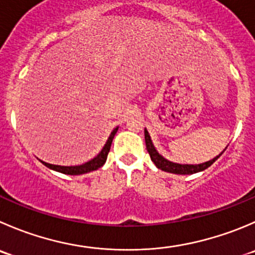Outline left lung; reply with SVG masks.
Listing matches in <instances>:
<instances>
[{
  "label": "left lung",
  "mask_w": 255,
  "mask_h": 255,
  "mask_svg": "<svg viewBox=\"0 0 255 255\" xmlns=\"http://www.w3.org/2000/svg\"><path fill=\"white\" fill-rule=\"evenodd\" d=\"M144 139H145V147H147V150H148V153H149L150 159L153 160V163H154V164L157 165L159 169L164 170V172L174 173V174H193V173L202 172V170H204V169H207L208 167H211V165L213 164V163L216 162L219 157H221L222 153H223L222 152L221 154L217 155L216 158H213V159L209 160V162L202 163V164H198V165L178 164V163L169 162V160L164 159L162 155L158 154V152L155 150V148L153 147L152 140H150V137H149V134H148L147 129H144Z\"/></svg>",
  "instance_id": "1"
}]
</instances>
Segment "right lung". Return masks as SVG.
<instances>
[{"mask_svg":"<svg viewBox=\"0 0 255 255\" xmlns=\"http://www.w3.org/2000/svg\"><path fill=\"white\" fill-rule=\"evenodd\" d=\"M117 130H118V127L113 129V132L111 133L107 143H106V145L103 147V149L101 150L100 154H98L97 157L93 158V159H91L90 162L85 163V164L73 165V167H63V165L49 164V163L42 162V160L41 162L43 163L47 168H49V169H53V170H56V172L63 173V174L78 175V174H85V173L92 172V170H96V169H98V168H101L106 163V159H107V155H108V153H110V149H111V144H112V140H113V138H115V134L117 133Z\"/></svg>","mask_w":255,"mask_h":255,"instance_id":"right-lung-1","label":"right lung"}]
</instances>
